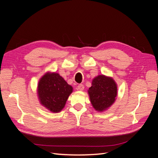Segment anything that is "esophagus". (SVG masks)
Returning <instances> with one entry per match:
<instances>
[{"label":"esophagus","mask_w":158,"mask_h":158,"mask_svg":"<svg viewBox=\"0 0 158 158\" xmlns=\"http://www.w3.org/2000/svg\"><path fill=\"white\" fill-rule=\"evenodd\" d=\"M84 85L83 84H79L78 86H77V89H79V90H84Z\"/></svg>","instance_id":"obj_1"}]
</instances>
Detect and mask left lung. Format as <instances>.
<instances>
[{
	"label": "left lung",
	"instance_id": "left-lung-1",
	"mask_svg": "<svg viewBox=\"0 0 158 158\" xmlns=\"http://www.w3.org/2000/svg\"><path fill=\"white\" fill-rule=\"evenodd\" d=\"M91 103L97 111H103L114 103L117 94V87L110 77L99 75L95 77L88 89Z\"/></svg>",
	"mask_w": 158,
	"mask_h": 158
}]
</instances>
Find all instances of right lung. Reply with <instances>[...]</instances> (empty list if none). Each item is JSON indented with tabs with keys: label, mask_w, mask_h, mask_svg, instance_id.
I'll use <instances>...</instances> for the list:
<instances>
[{
	"label": "right lung",
	"mask_w": 158,
	"mask_h": 158,
	"mask_svg": "<svg viewBox=\"0 0 158 158\" xmlns=\"http://www.w3.org/2000/svg\"><path fill=\"white\" fill-rule=\"evenodd\" d=\"M38 95L41 103L52 112L60 111L65 106L73 87L57 73H47L40 80Z\"/></svg>",
	"instance_id": "right-lung-1"
}]
</instances>
